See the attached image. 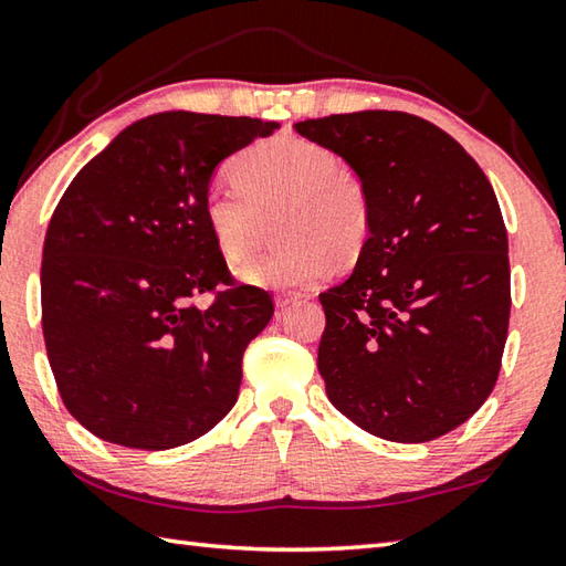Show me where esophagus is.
Masks as SVG:
<instances>
[{"label": "esophagus", "mask_w": 566, "mask_h": 566, "mask_svg": "<svg viewBox=\"0 0 566 566\" xmlns=\"http://www.w3.org/2000/svg\"><path fill=\"white\" fill-rule=\"evenodd\" d=\"M300 300H302V294H276L274 296V304L280 306V310H286V306L294 304V302H300Z\"/></svg>", "instance_id": "obj_1"}]
</instances>
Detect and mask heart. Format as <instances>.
I'll return each instance as SVG.
<instances>
[{"mask_svg": "<svg viewBox=\"0 0 566 566\" xmlns=\"http://www.w3.org/2000/svg\"><path fill=\"white\" fill-rule=\"evenodd\" d=\"M234 185L205 198V222L230 264L248 260L274 234L282 240L242 264V282L266 290H300L334 272L336 256L352 262L371 230L366 188L338 170L332 150L316 143L276 136L238 153L230 166Z\"/></svg>", "mask_w": 566, "mask_h": 566, "instance_id": "1", "label": "heart"}]
</instances>
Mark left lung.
<instances>
[{"label":"left lung","mask_w":566,"mask_h":566,"mask_svg":"<svg viewBox=\"0 0 566 566\" xmlns=\"http://www.w3.org/2000/svg\"><path fill=\"white\" fill-rule=\"evenodd\" d=\"M294 130L344 158L371 205L352 276L318 294L328 400L394 443L450 433L492 394L507 342L495 190L455 138L410 113H338Z\"/></svg>","instance_id":"left-lung-1"}]
</instances>
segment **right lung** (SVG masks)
<instances>
[{
	"label": "right lung",
	"instance_id": "add662e5",
	"mask_svg": "<svg viewBox=\"0 0 566 566\" xmlns=\"http://www.w3.org/2000/svg\"><path fill=\"white\" fill-rule=\"evenodd\" d=\"M274 120L166 111L123 128L71 180L41 260V326L61 400L123 448L168 450L238 403L272 296L240 284L205 222L224 158ZM218 285L208 311L193 300Z\"/></svg>",
	"mask_w": 566,
	"mask_h": 566
}]
</instances>
